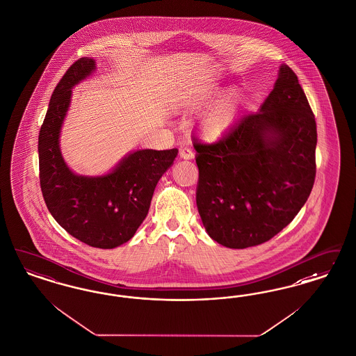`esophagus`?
I'll list each match as a JSON object with an SVG mask.
<instances>
[{"mask_svg":"<svg viewBox=\"0 0 356 356\" xmlns=\"http://www.w3.org/2000/svg\"><path fill=\"white\" fill-rule=\"evenodd\" d=\"M180 158L181 159H193L195 158V152H193V149L192 147H189V146H183V147L180 148Z\"/></svg>","mask_w":356,"mask_h":356,"instance_id":"34e87169","label":"esophagus"}]
</instances>
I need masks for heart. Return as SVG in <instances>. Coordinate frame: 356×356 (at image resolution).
Instances as JSON below:
<instances>
[{"instance_id": "heart-1", "label": "heart", "mask_w": 356, "mask_h": 356, "mask_svg": "<svg viewBox=\"0 0 356 356\" xmlns=\"http://www.w3.org/2000/svg\"><path fill=\"white\" fill-rule=\"evenodd\" d=\"M204 97L195 98L191 101V106H198L205 102ZM241 104V93L236 90H232L226 95H223L210 109H209L204 117L201 118V133L209 139V140H217L222 135L232 127L236 114L238 108Z\"/></svg>"}]
</instances>
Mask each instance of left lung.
Returning a JSON list of instances; mask_svg holds the SVG:
<instances>
[{
    "instance_id": "8db88e82",
    "label": "left lung",
    "mask_w": 356,
    "mask_h": 356,
    "mask_svg": "<svg viewBox=\"0 0 356 356\" xmlns=\"http://www.w3.org/2000/svg\"><path fill=\"white\" fill-rule=\"evenodd\" d=\"M317 126L293 71L282 64L258 113L216 143L197 142V208L211 239L261 245L307 202L316 179Z\"/></svg>"
}]
</instances>
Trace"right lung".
<instances>
[{"instance_id": "add662e5", "label": "right lung", "mask_w": 356, "mask_h": 356, "mask_svg": "<svg viewBox=\"0 0 356 356\" xmlns=\"http://www.w3.org/2000/svg\"><path fill=\"white\" fill-rule=\"evenodd\" d=\"M95 70L93 59L80 58L55 88L38 138L39 180L51 216L67 233L92 247L114 248L145 221L155 186L179 149H138L105 176L74 175L60 152V127L71 89Z\"/></svg>"}]
</instances>
